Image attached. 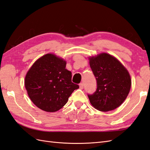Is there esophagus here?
<instances>
[{
	"label": "esophagus",
	"instance_id": "1",
	"mask_svg": "<svg viewBox=\"0 0 150 150\" xmlns=\"http://www.w3.org/2000/svg\"><path fill=\"white\" fill-rule=\"evenodd\" d=\"M79 88L81 89H82L83 88V83L81 82V83H79Z\"/></svg>",
	"mask_w": 150,
	"mask_h": 150
}]
</instances>
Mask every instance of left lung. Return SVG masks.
<instances>
[{"instance_id":"obj_1","label":"left lung","mask_w":150,"mask_h":150,"mask_svg":"<svg viewBox=\"0 0 150 150\" xmlns=\"http://www.w3.org/2000/svg\"><path fill=\"white\" fill-rule=\"evenodd\" d=\"M89 59L97 83L96 91L88 95L90 103L102 112L116 109L129 93L132 83L129 73L116 57L109 54L102 53Z\"/></svg>"}]
</instances>
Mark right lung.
I'll list each match as a JSON object with an SVG mask.
<instances>
[{"mask_svg": "<svg viewBox=\"0 0 150 150\" xmlns=\"http://www.w3.org/2000/svg\"><path fill=\"white\" fill-rule=\"evenodd\" d=\"M66 64L64 59L47 54L38 59L27 73V94L40 109L49 112L59 110L74 90L79 88L71 82V72L66 69Z\"/></svg>", "mask_w": 150, "mask_h": 150, "instance_id": "obj_1", "label": "right lung"}]
</instances>
